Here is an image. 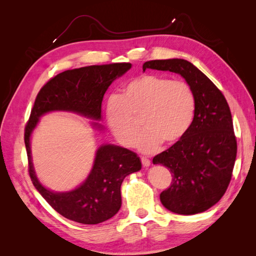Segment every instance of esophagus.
<instances>
[{
  "label": "esophagus",
  "mask_w": 256,
  "mask_h": 256,
  "mask_svg": "<svg viewBox=\"0 0 256 256\" xmlns=\"http://www.w3.org/2000/svg\"><path fill=\"white\" fill-rule=\"evenodd\" d=\"M141 161H142V164L144 168H148L150 166V160L148 158L146 157H142L141 158Z\"/></svg>",
  "instance_id": "obj_1"
}]
</instances>
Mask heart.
Segmentation results:
<instances>
[{"mask_svg": "<svg viewBox=\"0 0 256 256\" xmlns=\"http://www.w3.org/2000/svg\"><path fill=\"white\" fill-rule=\"evenodd\" d=\"M196 110L191 85L164 76L144 74L129 80L118 96L106 106V122L114 138L126 147L132 146L141 116L144 127L136 147L142 152L157 150L162 143L173 145L187 134Z\"/></svg>", "mask_w": 256, "mask_h": 256, "instance_id": "obj_1", "label": "heart"}]
</instances>
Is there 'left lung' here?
Returning <instances> with one entry per match:
<instances>
[{
  "instance_id": "8db88e82",
  "label": "left lung",
  "mask_w": 256,
  "mask_h": 256,
  "mask_svg": "<svg viewBox=\"0 0 256 256\" xmlns=\"http://www.w3.org/2000/svg\"><path fill=\"white\" fill-rule=\"evenodd\" d=\"M146 69L180 74L196 97L192 125L182 140L152 159L170 168L172 184L160 200L178 214L203 212L220 200L233 172L237 142L226 99L218 88L190 62L182 58L145 62Z\"/></svg>"
}]
</instances>
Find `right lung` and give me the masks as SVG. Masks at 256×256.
Returning <instances> with one entry per match:
<instances>
[{"label": "right lung", "instance_id": "add662e5", "mask_svg": "<svg viewBox=\"0 0 256 256\" xmlns=\"http://www.w3.org/2000/svg\"><path fill=\"white\" fill-rule=\"evenodd\" d=\"M130 63L88 66L54 76L38 92L26 127L24 143L28 172L36 190L65 218L82 224H98L111 219L122 206L120 186L125 177L140 171L142 164L134 152L114 144H102L95 154L90 174L78 187L53 191L40 182L30 150V138L42 116L50 112H70L90 118L92 127L102 131V104L114 80L125 74Z\"/></svg>", "mask_w": 256, "mask_h": 256}]
</instances>
